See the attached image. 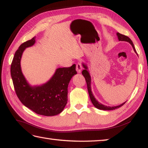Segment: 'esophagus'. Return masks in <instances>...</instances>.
<instances>
[{"mask_svg":"<svg viewBox=\"0 0 148 148\" xmlns=\"http://www.w3.org/2000/svg\"><path fill=\"white\" fill-rule=\"evenodd\" d=\"M82 66L81 64V63L78 62L76 65V70L77 71V73H80V72L82 71Z\"/></svg>","mask_w":148,"mask_h":148,"instance_id":"esophagus-1","label":"esophagus"}]
</instances>
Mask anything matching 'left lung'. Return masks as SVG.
Instances as JSON below:
<instances>
[{"label": "left lung", "mask_w": 148, "mask_h": 148, "mask_svg": "<svg viewBox=\"0 0 148 148\" xmlns=\"http://www.w3.org/2000/svg\"><path fill=\"white\" fill-rule=\"evenodd\" d=\"M116 35H117L118 39H119V41H126V42H129L131 44V45L132 46L133 50H134V51L136 53V50L135 49L134 45H133V42L129 37H127V36H126V35H122L119 33H116ZM82 66L84 67V70L82 71V74L83 75V76L84 77L85 79H86V83H87L89 95H90L92 104H93L95 107L97 108V109H99V110H115V109H117L120 107H121L122 106H123L125 104V103H126V102H125L122 103V104H120L119 106H105L104 104H102L101 103H100L98 101V100H97L95 98L93 94L91 91V76H90V72H89V71H88V66L84 63H82Z\"/></svg>", "instance_id": "obj_1"}]
</instances>
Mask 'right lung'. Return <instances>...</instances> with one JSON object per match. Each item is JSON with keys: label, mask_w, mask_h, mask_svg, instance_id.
<instances>
[{"label": "right lung", "mask_w": 148, "mask_h": 148, "mask_svg": "<svg viewBox=\"0 0 148 148\" xmlns=\"http://www.w3.org/2000/svg\"><path fill=\"white\" fill-rule=\"evenodd\" d=\"M35 37L25 42L16 50L11 65V76L20 101L38 115L54 116L60 113L68 101V87L77 74L76 65L59 68L48 82L40 86H31L22 72L21 60L25 49L33 46Z\"/></svg>", "instance_id": "obj_1"}]
</instances>
